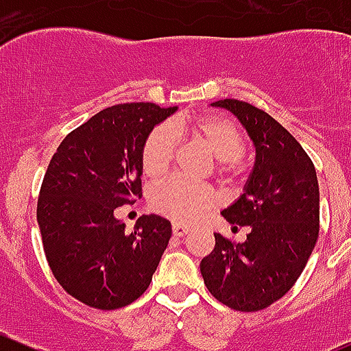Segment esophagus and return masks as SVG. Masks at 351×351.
Instances as JSON below:
<instances>
[{"label":"esophagus","mask_w":351,"mask_h":351,"mask_svg":"<svg viewBox=\"0 0 351 351\" xmlns=\"http://www.w3.org/2000/svg\"><path fill=\"white\" fill-rule=\"evenodd\" d=\"M191 230V227L185 226V223H173V236H185Z\"/></svg>","instance_id":"obj_1"}]
</instances>
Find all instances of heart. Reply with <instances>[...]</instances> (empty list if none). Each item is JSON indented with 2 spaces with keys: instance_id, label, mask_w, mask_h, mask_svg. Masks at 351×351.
I'll return each instance as SVG.
<instances>
[{
  "instance_id": "obj_1",
  "label": "heart",
  "mask_w": 351,
  "mask_h": 351,
  "mask_svg": "<svg viewBox=\"0 0 351 351\" xmlns=\"http://www.w3.org/2000/svg\"><path fill=\"white\" fill-rule=\"evenodd\" d=\"M191 136L219 160L220 175L234 171L239 157L245 154V136L234 122L226 117L204 115L197 119L178 117L160 124L147 136L141 150V168L145 176L159 180L168 171L176 156L178 140ZM215 203L210 189L180 178H168L154 185L150 191V206L176 223H189L199 219Z\"/></svg>"
}]
</instances>
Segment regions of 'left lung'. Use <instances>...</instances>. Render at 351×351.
<instances>
[{"instance_id": "8db88e82", "label": "left lung", "mask_w": 351, "mask_h": 351, "mask_svg": "<svg viewBox=\"0 0 351 351\" xmlns=\"http://www.w3.org/2000/svg\"><path fill=\"white\" fill-rule=\"evenodd\" d=\"M210 106L238 119L254 143L255 162L243 194L222 210L234 229L248 227L250 232L238 245L215 232V248L201 261V274L222 304L258 311L292 289L317 245V171L299 141L266 112L238 99Z\"/></svg>"}]
</instances>
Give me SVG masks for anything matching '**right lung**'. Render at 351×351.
<instances>
[{
  "label": "right lung",
  "instance_id": "obj_1",
  "mask_svg": "<svg viewBox=\"0 0 351 351\" xmlns=\"http://www.w3.org/2000/svg\"><path fill=\"white\" fill-rule=\"evenodd\" d=\"M178 106L125 103L101 110L62 140L43 178L38 226L53 276L84 304L117 309L148 289L171 222L143 215L132 232L115 217L141 194V150Z\"/></svg>",
  "mask_w": 351,
  "mask_h": 351
}]
</instances>
